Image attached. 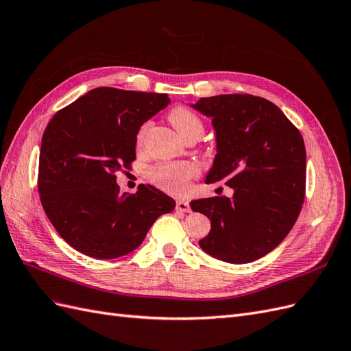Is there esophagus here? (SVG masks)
Returning a JSON list of instances; mask_svg holds the SVG:
<instances>
[{"label": "esophagus", "mask_w": 351, "mask_h": 351, "mask_svg": "<svg viewBox=\"0 0 351 351\" xmlns=\"http://www.w3.org/2000/svg\"><path fill=\"white\" fill-rule=\"evenodd\" d=\"M176 209H177V212H190L189 202H186V200H178L177 205H176Z\"/></svg>", "instance_id": "obj_1"}]
</instances>
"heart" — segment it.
Wrapping results in <instances>:
<instances>
[{
  "label": "heart",
  "mask_w": 351,
  "mask_h": 351,
  "mask_svg": "<svg viewBox=\"0 0 351 351\" xmlns=\"http://www.w3.org/2000/svg\"><path fill=\"white\" fill-rule=\"evenodd\" d=\"M168 120L176 132L186 141L199 139L205 132L204 120L193 110L187 107H176L168 112ZM151 129V123H145L137 132V145L145 142V137ZM199 174L197 167L192 162H168L155 167L151 171V180L165 192L182 196L189 192L190 180Z\"/></svg>",
  "instance_id": "obj_1"
}]
</instances>
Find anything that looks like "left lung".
I'll list each match as a JSON object with an SVG mask.
<instances>
[{
    "label": "left lung",
    "instance_id": "obj_1",
    "mask_svg": "<svg viewBox=\"0 0 351 351\" xmlns=\"http://www.w3.org/2000/svg\"><path fill=\"white\" fill-rule=\"evenodd\" d=\"M192 107L212 119L217 155L206 184L226 182L232 197L190 202L210 219L202 250L249 263L274 250L299 218L306 190V149L299 129L268 99L253 95L200 98Z\"/></svg>",
    "mask_w": 351,
    "mask_h": 351
}]
</instances>
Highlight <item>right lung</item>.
<instances>
[{"label":"right lung","mask_w":351,"mask_h":351,"mask_svg":"<svg viewBox=\"0 0 351 351\" xmlns=\"http://www.w3.org/2000/svg\"><path fill=\"white\" fill-rule=\"evenodd\" d=\"M169 104L167 93L97 88L60 110L42 136L38 190L51 224L71 247L115 259L142 244L176 202L151 184L121 193L117 173L136 159L141 125Z\"/></svg>","instance_id":"add662e5"}]
</instances>
